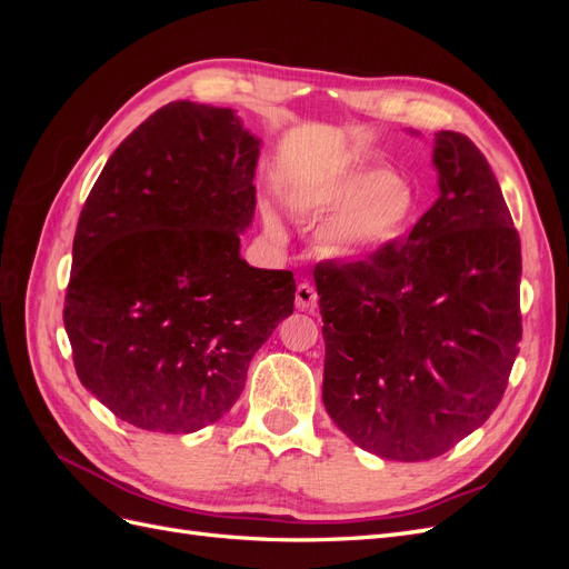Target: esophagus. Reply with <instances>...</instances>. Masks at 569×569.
Segmentation results:
<instances>
[{"label": "esophagus", "mask_w": 569, "mask_h": 569, "mask_svg": "<svg viewBox=\"0 0 569 569\" xmlns=\"http://www.w3.org/2000/svg\"><path fill=\"white\" fill-rule=\"evenodd\" d=\"M295 301H297L299 311H316V308H318V291H316V287L308 284V282H301L297 287Z\"/></svg>", "instance_id": "esophagus-1"}]
</instances>
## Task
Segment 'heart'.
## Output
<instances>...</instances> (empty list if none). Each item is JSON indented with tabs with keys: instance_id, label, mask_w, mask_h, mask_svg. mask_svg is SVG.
I'll return each mask as SVG.
<instances>
[{
	"instance_id": "obj_1",
	"label": "heart",
	"mask_w": 569,
	"mask_h": 569,
	"mask_svg": "<svg viewBox=\"0 0 569 569\" xmlns=\"http://www.w3.org/2000/svg\"><path fill=\"white\" fill-rule=\"evenodd\" d=\"M295 206L335 211L318 232V249L330 258L366 256L396 242L418 213L412 187L382 170H360L306 187L295 194ZM266 226L280 234L272 216H266Z\"/></svg>"
}]
</instances>
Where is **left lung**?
<instances>
[{
    "mask_svg": "<svg viewBox=\"0 0 569 569\" xmlns=\"http://www.w3.org/2000/svg\"><path fill=\"white\" fill-rule=\"evenodd\" d=\"M439 199L366 261L316 266L322 403L363 451L446 453L501 403L520 351V234L470 137L435 132Z\"/></svg>",
    "mask_w": 569,
    "mask_h": 569,
    "instance_id": "1",
    "label": "left lung"
}]
</instances>
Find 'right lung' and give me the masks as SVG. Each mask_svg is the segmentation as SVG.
<instances>
[{
	"label": "right lung",
	"instance_id": "add662e5",
	"mask_svg": "<svg viewBox=\"0 0 569 569\" xmlns=\"http://www.w3.org/2000/svg\"><path fill=\"white\" fill-rule=\"evenodd\" d=\"M261 140L232 109L170 101L111 153L82 206L63 325L116 418L189 435L220 420L295 311L289 270L239 256Z\"/></svg>",
	"mask_w": 569,
	"mask_h": 569
}]
</instances>
